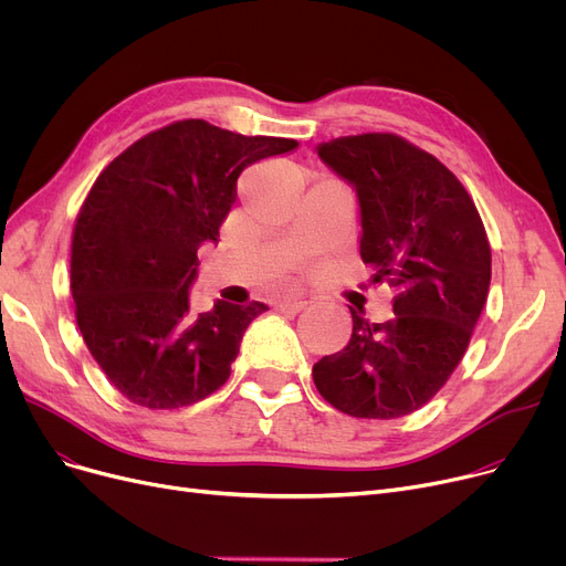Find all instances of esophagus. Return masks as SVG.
<instances>
[{
  "instance_id": "1",
  "label": "esophagus",
  "mask_w": 566,
  "mask_h": 566,
  "mask_svg": "<svg viewBox=\"0 0 566 566\" xmlns=\"http://www.w3.org/2000/svg\"><path fill=\"white\" fill-rule=\"evenodd\" d=\"M305 307H307V303H305V301H280V303L275 305V310H277V312L289 314V316L298 314V312H301V310H305Z\"/></svg>"
}]
</instances>
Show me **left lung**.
Segmentation results:
<instances>
[{
  "label": "left lung",
  "mask_w": 566,
  "mask_h": 566,
  "mask_svg": "<svg viewBox=\"0 0 566 566\" xmlns=\"http://www.w3.org/2000/svg\"><path fill=\"white\" fill-rule=\"evenodd\" d=\"M316 154L358 192L360 256L371 282L397 293L385 323L350 310V342L314 365L316 390L353 418H403L436 397L470 344L491 284L486 229L459 178L399 135L339 137Z\"/></svg>",
  "instance_id": "left-lung-1"
}]
</instances>
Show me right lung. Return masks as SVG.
<instances>
[{
  "instance_id": "right-lung-1",
  "label": "right lung",
  "mask_w": 566,
  "mask_h": 566,
  "mask_svg": "<svg viewBox=\"0 0 566 566\" xmlns=\"http://www.w3.org/2000/svg\"><path fill=\"white\" fill-rule=\"evenodd\" d=\"M298 148L201 118L130 144L88 190L73 229L71 293L88 353L128 401L171 410L227 382L263 303L190 312L197 250L218 243L241 171Z\"/></svg>"
}]
</instances>
